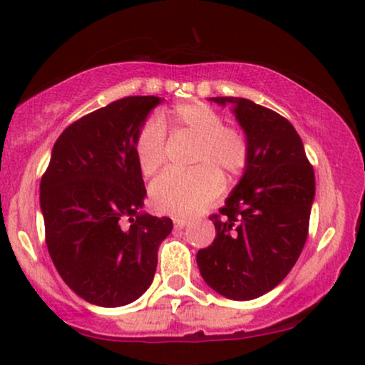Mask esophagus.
I'll use <instances>...</instances> for the list:
<instances>
[{
  "instance_id": "obj_1",
  "label": "esophagus",
  "mask_w": 365,
  "mask_h": 365,
  "mask_svg": "<svg viewBox=\"0 0 365 365\" xmlns=\"http://www.w3.org/2000/svg\"><path fill=\"white\" fill-rule=\"evenodd\" d=\"M187 224H188V220L187 219H182V217H175V219H173V225L177 229H183Z\"/></svg>"
}]
</instances>
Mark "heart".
<instances>
[{"label": "heart", "instance_id": "heart-1", "mask_svg": "<svg viewBox=\"0 0 365 365\" xmlns=\"http://www.w3.org/2000/svg\"><path fill=\"white\" fill-rule=\"evenodd\" d=\"M222 123V116L214 108L193 101L173 106L161 121L148 118L138 129L135 155L145 177L153 175L167 160L165 127L173 136L185 135L197 141L190 160L195 168L168 170L151 183L150 202L161 214H197L222 193L220 172L236 177L247 167L251 158L247 136L237 126Z\"/></svg>", "mask_w": 365, "mask_h": 365}]
</instances>
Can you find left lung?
Instances as JSON below:
<instances>
[{
    "label": "left lung",
    "mask_w": 365,
    "mask_h": 365,
    "mask_svg": "<svg viewBox=\"0 0 365 365\" xmlns=\"http://www.w3.org/2000/svg\"><path fill=\"white\" fill-rule=\"evenodd\" d=\"M212 101L234 106L251 158L225 205L210 215L217 236L197 252V264L212 289L246 302L278 286L302 255L315 173L288 119L249 99Z\"/></svg>",
    "instance_id": "obj_1"
}]
</instances>
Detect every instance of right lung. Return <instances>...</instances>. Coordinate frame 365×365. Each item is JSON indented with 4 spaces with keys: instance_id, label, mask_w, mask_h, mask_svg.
Wrapping results in <instances>:
<instances>
[{
    "instance_id": "obj_1",
    "label": "right lung",
    "mask_w": 365,
    "mask_h": 365,
    "mask_svg": "<svg viewBox=\"0 0 365 365\" xmlns=\"http://www.w3.org/2000/svg\"><path fill=\"white\" fill-rule=\"evenodd\" d=\"M161 103L129 96L63 129L40 182L45 242L73 293L99 307L135 302L153 281L168 217L140 214L146 188L135 155L138 129Z\"/></svg>"
}]
</instances>
